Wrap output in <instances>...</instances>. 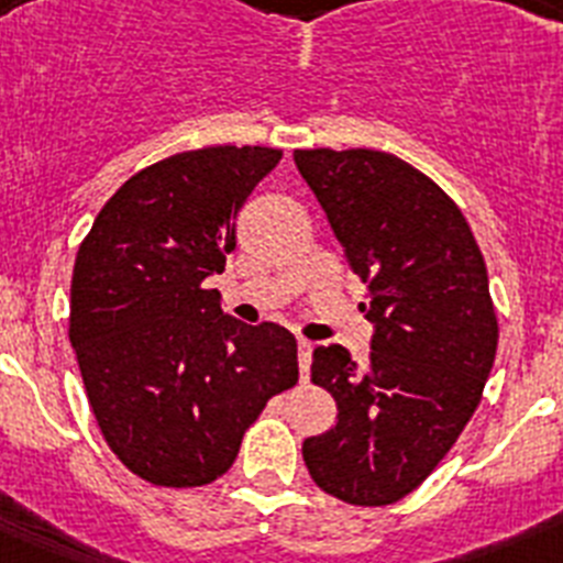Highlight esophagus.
<instances>
[{
    "instance_id": "34e87169",
    "label": "esophagus",
    "mask_w": 563,
    "mask_h": 563,
    "mask_svg": "<svg viewBox=\"0 0 563 563\" xmlns=\"http://www.w3.org/2000/svg\"><path fill=\"white\" fill-rule=\"evenodd\" d=\"M310 361H312V343L307 338H298V369H301V380L310 377Z\"/></svg>"
}]
</instances>
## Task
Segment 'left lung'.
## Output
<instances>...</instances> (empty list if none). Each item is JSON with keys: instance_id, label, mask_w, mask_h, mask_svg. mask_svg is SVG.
<instances>
[{"instance_id": "1", "label": "left lung", "mask_w": 563, "mask_h": 563, "mask_svg": "<svg viewBox=\"0 0 563 563\" xmlns=\"http://www.w3.org/2000/svg\"><path fill=\"white\" fill-rule=\"evenodd\" d=\"M292 161L366 285L375 324L363 366L338 343L312 352V383L335 397L338 422L301 454L335 499L391 505L449 454L494 369L485 258L456 202L395 154L296 148Z\"/></svg>"}]
</instances>
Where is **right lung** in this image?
Masks as SVG:
<instances>
[{
	"label": "right lung",
	"mask_w": 563,
	"mask_h": 563,
	"mask_svg": "<svg viewBox=\"0 0 563 563\" xmlns=\"http://www.w3.org/2000/svg\"><path fill=\"white\" fill-rule=\"evenodd\" d=\"M278 161L267 146L172 154L129 177L78 247L69 343L84 389L109 449L152 485L220 479L267 400L298 383L292 332L242 324L202 287Z\"/></svg>",
	"instance_id": "1"
}]
</instances>
